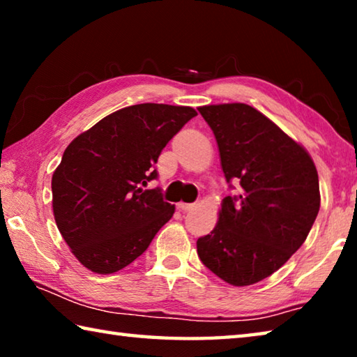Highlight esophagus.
Returning <instances> with one entry per match:
<instances>
[{"label": "esophagus", "mask_w": 357, "mask_h": 357, "mask_svg": "<svg viewBox=\"0 0 357 357\" xmlns=\"http://www.w3.org/2000/svg\"><path fill=\"white\" fill-rule=\"evenodd\" d=\"M195 208V204L193 203H178V209H181V211H190V209H193Z\"/></svg>", "instance_id": "34e87169"}]
</instances>
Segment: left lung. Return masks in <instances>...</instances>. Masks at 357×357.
Masks as SVG:
<instances>
[{
    "instance_id": "1",
    "label": "left lung",
    "mask_w": 357,
    "mask_h": 357,
    "mask_svg": "<svg viewBox=\"0 0 357 357\" xmlns=\"http://www.w3.org/2000/svg\"><path fill=\"white\" fill-rule=\"evenodd\" d=\"M214 132L227 183L211 234L197 241L198 257L229 285L247 287L274 274L304 244L319 211V184L309 153L247 104L198 108Z\"/></svg>"
}]
</instances>
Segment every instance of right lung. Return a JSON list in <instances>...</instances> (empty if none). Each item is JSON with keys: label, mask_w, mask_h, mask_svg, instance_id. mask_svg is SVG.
Returning <instances> with one entry per match:
<instances>
[{"label": "right lung", "mask_w": 357, "mask_h": 357, "mask_svg": "<svg viewBox=\"0 0 357 357\" xmlns=\"http://www.w3.org/2000/svg\"><path fill=\"white\" fill-rule=\"evenodd\" d=\"M197 116L192 107L138 104L108 114L66 148L53 173V215L84 268L113 274L148 249L174 206L154 165L167 143Z\"/></svg>", "instance_id": "1"}]
</instances>
